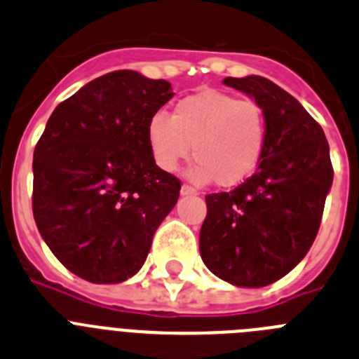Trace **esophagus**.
I'll return each instance as SVG.
<instances>
[{
  "label": "esophagus",
  "mask_w": 359,
  "mask_h": 359,
  "mask_svg": "<svg viewBox=\"0 0 359 359\" xmlns=\"http://www.w3.org/2000/svg\"><path fill=\"white\" fill-rule=\"evenodd\" d=\"M180 193H182V195H198L197 189L191 188V186H188V184H182V188H180Z\"/></svg>",
  "instance_id": "1"
}]
</instances>
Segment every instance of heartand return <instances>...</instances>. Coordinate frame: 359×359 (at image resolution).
<instances>
[{
    "mask_svg": "<svg viewBox=\"0 0 359 359\" xmlns=\"http://www.w3.org/2000/svg\"><path fill=\"white\" fill-rule=\"evenodd\" d=\"M148 144L161 170L173 173L197 158L189 177L236 186L255 173L266 149L267 119L258 102L204 90L180 99L171 117L155 114L148 123Z\"/></svg>",
    "mask_w": 359,
    "mask_h": 359,
    "instance_id": "b5f03b06",
    "label": "heart"
}]
</instances>
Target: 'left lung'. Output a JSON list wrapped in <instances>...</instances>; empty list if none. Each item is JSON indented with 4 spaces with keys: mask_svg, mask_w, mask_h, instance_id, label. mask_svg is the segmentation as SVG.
Instances as JSON below:
<instances>
[{
    "mask_svg": "<svg viewBox=\"0 0 359 359\" xmlns=\"http://www.w3.org/2000/svg\"><path fill=\"white\" fill-rule=\"evenodd\" d=\"M266 114L267 141L253 175L231 191L205 195L201 257L218 278L266 287L307 255L332 184L322 126L291 93L260 76L226 77Z\"/></svg>",
    "mask_w": 359,
    "mask_h": 359,
    "instance_id": "1",
    "label": "left lung"
}]
</instances>
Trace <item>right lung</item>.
Here are the masks:
<instances>
[{
  "label": "right lung",
  "instance_id": "add662e5",
  "mask_svg": "<svg viewBox=\"0 0 359 359\" xmlns=\"http://www.w3.org/2000/svg\"><path fill=\"white\" fill-rule=\"evenodd\" d=\"M173 97L133 70L90 81L52 111L34 149L32 211L61 264L92 283L141 269L180 180L155 164L148 123Z\"/></svg>",
  "mask_w": 359,
  "mask_h": 359
}]
</instances>
